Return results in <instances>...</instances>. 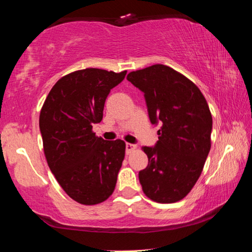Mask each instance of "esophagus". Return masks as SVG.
I'll list each match as a JSON object with an SVG mask.
<instances>
[{"label": "esophagus", "mask_w": 252, "mask_h": 252, "mask_svg": "<svg viewBox=\"0 0 252 252\" xmlns=\"http://www.w3.org/2000/svg\"><path fill=\"white\" fill-rule=\"evenodd\" d=\"M134 149H135L134 144H132V143H126V155H129V153H131L132 151H133Z\"/></svg>", "instance_id": "34e87169"}]
</instances>
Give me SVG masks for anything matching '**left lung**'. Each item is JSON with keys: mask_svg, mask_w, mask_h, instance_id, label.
I'll use <instances>...</instances> for the list:
<instances>
[{"mask_svg": "<svg viewBox=\"0 0 252 252\" xmlns=\"http://www.w3.org/2000/svg\"><path fill=\"white\" fill-rule=\"evenodd\" d=\"M127 81L143 92L152 125L160 123L155 147H143L148 167L139 180L148 198L177 202L192 189L211 147L212 117L197 85L163 64L130 72Z\"/></svg>", "mask_w": 252, "mask_h": 252, "instance_id": "1", "label": "left lung"}]
</instances>
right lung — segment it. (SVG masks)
<instances>
[{"label": "right lung", "instance_id": "obj_1", "mask_svg": "<svg viewBox=\"0 0 252 252\" xmlns=\"http://www.w3.org/2000/svg\"><path fill=\"white\" fill-rule=\"evenodd\" d=\"M126 74L101 69L72 72L53 85L42 106L40 131L49 168L79 203L103 202L116 188L126 143L99 138L92 125L101 122L111 89Z\"/></svg>", "mask_w": 252, "mask_h": 252}]
</instances>
